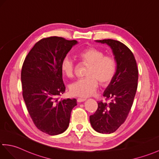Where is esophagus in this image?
<instances>
[{
  "instance_id": "esophagus-1",
  "label": "esophagus",
  "mask_w": 159,
  "mask_h": 159,
  "mask_svg": "<svg viewBox=\"0 0 159 159\" xmlns=\"http://www.w3.org/2000/svg\"><path fill=\"white\" fill-rule=\"evenodd\" d=\"M85 100H86V98H79L77 99V102H84Z\"/></svg>"
}]
</instances>
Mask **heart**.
Returning a JSON list of instances; mask_svg holds the SVG:
<instances>
[{
	"label": "heart",
	"instance_id": "b5f03b06",
	"mask_svg": "<svg viewBox=\"0 0 159 159\" xmlns=\"http://www.w3.org/2000/svg\"><path fill=\"white\" fill-rule=\"evenodd\" d=\"M79 57L88 64L86 77L76 80L69 85V90L74 96L87 98L93 94L98 87V81L102 85L112 82L117 70L116 61L111 55H104L102 51L94 47L88 48L79 53ZM62 73L72 78L75 72V64L68 55L62 59L60 64Z\"/></svg>",
	"mask_w": 159,
	"mask_h": 159
}]
</instances>
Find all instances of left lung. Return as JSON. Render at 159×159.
I'll use <instances>...</instances> for the list:
<instances>
[{
	"instance_id": "obj_1",
	"label": "left lung",
	"mask_w": 159,
	"mask_h": 159,
	"mask_svg": "<svg viewBox=\"0 0 159 159\" xmlns=\"http://www.w3.org/2000/svg\"><path fill=\"white\" fill-rule=\"evenodd\" d=\"M106 43L112 50L117 70L112 82L103 95L110 103L98 102V109L89 120L95 131L101 134H112L125 123L134 103L138 88V69L134 54L129 48L118 40H96Z\"/></svg>"
}]
</instances>
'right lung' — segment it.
Segmentation results:
<instances>
[{
	"instance_id": "right-lung-1",
	"label": "right lung",
	"mask_w": 159,
	"mask_h": 159,
	"mask_svg": "<svg viewBox=\"0 0 159 159\" xmlns=\"http://www.w3.org/2000/svg\"><path fill=\"white\" fill-rule=\"evenodd\" d=\"M75 40L58 36L36 43L22 66V95L30 116L40 131L51 135L62 134L69 125L76 99H59L66 87L60 64Z\"/></svg>"
}]
</instances>
